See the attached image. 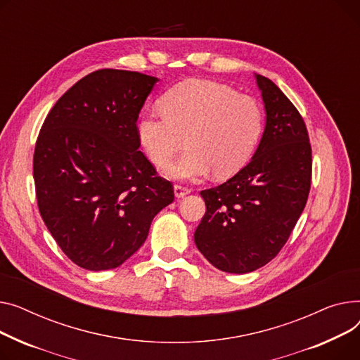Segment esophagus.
<instances>
[{
  "label": "esophagus",
  "mask_w": 360,
  "mask_h": 360,
  "mask_svg": "<svg viewBox=\"0 0 360 360\" xmlns=\"http://www.w3.org/2000/svg\"><path fill=\"white\" fill-rule=\"evenodd\" d=\"M192 190L187 188V187H183V186H174V196L176 198H184L186 195H188Z\"/></svg>",
  "instance_id": "34e87169"
}]
</instances>
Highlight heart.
Segmentation results:
<instances>
[{"instance_id":"obj_1","label":"heart","mask_w":360,"mask_h":360,"mask_svg":"<svg viewBox=\"0 0 360 360\" xmlns=\"http://www.w3.org/2000/svg\"><path fill=\"white\" fill-rule=\"evenodd\" d=\"M264 131L260 104L225 84L187 79L168 90L161 110L146 109L136 122L145 155L157 167H167L181 150H188L170 167L167 176L198 180L214 172L226 179L237 174L256 153Z\"/></svg>"}]
</instances>
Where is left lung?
Segmentation results:
<instances>
[{"instance_id": "left-lung-1", "label": "left lung", "mask_w": 360, "mask_h": 360, "mask_svg": "<svg viewBox=\"0 0 360 360\" xmlns=\"http://www.w3.org/2000/svg\"><path fill=\"white\" fill-rule=\"evenodd\" d=\"M266 124L250 162L202 190L206 212L195 231L205 259L226 273H250L278 256L307 205L311 145L302 116L281 89L256 74Z\"/></svg>"}]
</instances>
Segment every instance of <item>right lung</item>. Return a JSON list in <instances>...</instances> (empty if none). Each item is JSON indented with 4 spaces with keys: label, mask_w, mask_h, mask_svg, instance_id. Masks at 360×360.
Returning a JSON list of instances; mask_svg holds the SVG:
<instances>
[{
    "label": "right lung",
    "mask_w": 360,
    "mask_h": 360,
    "mask_svg": "<svg viewBox=\"0 0 360 360\" xmlns=\"http://www.w3.org/2000/svg\"><path fill=\"white\" fill-rule=\"evenodd\" d=\"M157 81L134 71H94L56 101L40 129L37 206L60 250L82 269L119 267L174 200L172 183L139 151L136 134Z\"/></svg>",
    "instance_id": "obj_1"
}]
</instances>
